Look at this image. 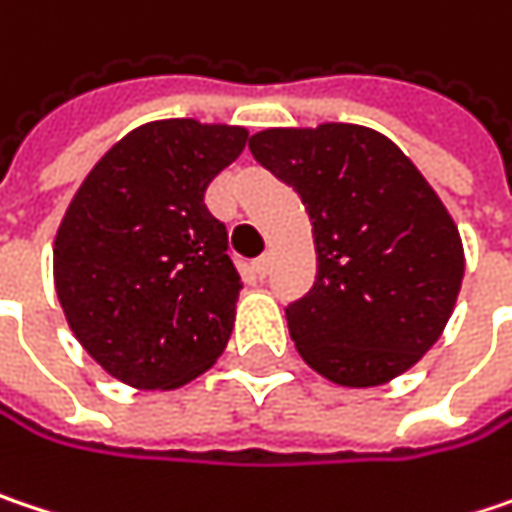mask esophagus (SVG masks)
Instances as JSON below:
<instances>
[{
  "mask_svg": "<svg viewBox=\"0 0 512 512\" xmlns=\"http://www.w3.org/2000/svg\"><path fill=\"white\" fill-rule=\"evenodd\" d=\"M272 269V252H266V255H260L255 260V272L257 275H266Z\"/></svg>",
  "mask_w": 512,
  "mask_h": 512,
  "instance_id": "1",
  "label": "esophagus"
}]
</instances>
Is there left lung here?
<instances>
[{"mask_svg":"<svg viewBox=\"0 0 512 512\" xmlns=\"http://www.w3.org/2000/svg\"><path fill=\"white\" fill-rule=\"evenodd\" d=\"M249 149L313 222L319 275L287 325L304 363L340 387H381L442 337L463 240L437 190L390 137L354 122L263 128Z\"/></svg>","mask_w":512,"mask_h":512,"instance_id":"obj_1","label":"left lung"}]
</instances>
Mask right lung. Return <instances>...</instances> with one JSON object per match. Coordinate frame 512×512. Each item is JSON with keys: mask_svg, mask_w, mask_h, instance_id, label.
Listing matches in <instances>:
<instances>
[{"mask_svg": "<svg viewBox=\"0 0 512 512\" xmlns=\"http://www.w3.org/2000/svg\"><path fill=\"white\" fill-rule=\"evenodd\" d=\"M249 128L199 119L143 122L75 190L52 246L67 325L111 378L178 390L228 346L240 272L205 205Z\"/></svg>", "mask_w": 512, "mask_h": 512, "instance_id": "right-lung-1", "label": "right lung"}]
</instances>
